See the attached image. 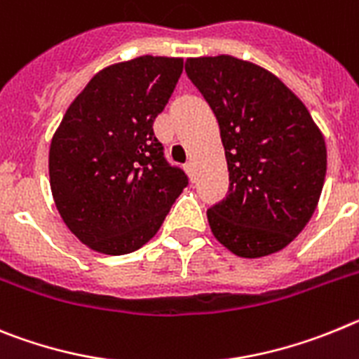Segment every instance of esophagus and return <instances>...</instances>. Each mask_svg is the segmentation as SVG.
<instances>
[{
	"mask_svg": "<svg viewBox=\"0 0 359 359\" xmlns=\"http://www.w3.org/2000/svg\"><path fill=\"white\" fill-rule=\"evenodd\" d=\"M186 172L191 175V179L195 177V163H193V161H189V163L186 164Z\"/></svg>",
	"mask_w": 359,
	"mask_h": 359,
	"instance_id": "34e87169",
	"label": "esophagus"
}]
</instances>
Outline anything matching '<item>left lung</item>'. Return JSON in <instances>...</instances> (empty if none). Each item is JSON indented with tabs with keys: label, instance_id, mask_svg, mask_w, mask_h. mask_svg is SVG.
<instances>
[{
	"label": "left lung",
	"instance_id": "8db88e82",
	"mask_svg": "<svg viewBox=\"0 0 359 359\" xmlns=\"http://www.w3.org/2000/svg\"><path fill=\"white\" fill-rule=\"evenodd\" d=\"M186 75L215 112L229 193L208 211L216 240L241 257L280 250L320 198L327 151L306 105L276 75L231 55L186 60Z\"/></svg>",
	"mask_w": 359,
	"mask_h": 359
}]
</instances>
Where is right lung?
<instances>
[{"instance_id":"add662e5","label":"right lung","mask_w":359,"mask_h":359,"mask_svg":"<svg viewBox=\"0 0 359 359\" xmlns=\"http://www.w3.org/2000/svg\"><path fill=\"white\" fill-rule=\"evenodd\" d=\"M184 60L143 55L96 73L71 103L50 147V184L64 224L93 250L143 247L189 184L164 157L154 121Z\"/></svg>"}]
</instances>
